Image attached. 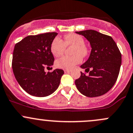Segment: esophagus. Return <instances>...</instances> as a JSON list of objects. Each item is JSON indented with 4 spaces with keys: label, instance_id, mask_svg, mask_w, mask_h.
Segmentation results:
<instances>
[{
    "label": "esophagus",
    "instance_id": "1",
    "mask_svg": "<svg viewBox=\"0 0 133 133\" xmlns=\"http://www.w3.org/2000/svg\"><path fill=\"white\" fill-rule=\"evenodd\" d=\"M64 72H65V73H69V72H71V70H65Z\"/></svg>",
    "mask_w": 133,
    "mask_h": 133
}]
</instances>
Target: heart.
Instances as JSON below:
<instances>
[{
  "instance_id": "obj_1",
  "label": "heart",
  "mask_w": 133,
  "mask_h": 133,
  "mask_svg": "<svg viewBox=\"0 0 133 133\" xmlns=\"http://www.w3.org/2000/svg\"><path fill=\"white\" fill-rule=\"evenodd\" d=\"M66 46H73L71 57L63 56L56 60L55 65L61 69L70 70L73 68L82 61V57L87 56L88 50L84 45V39L77 34H67L64 36V42L59 38H55L50 45V52L55 57H59L63 54Z\"/></svg>"
}]
</instances>
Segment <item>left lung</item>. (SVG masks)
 Returning a JSON list of instances; mask_svg holds the SVG:
<instances>
[{"label": "left lung", "instance_id": "left-lung-1", "mask_svg": "<svg viewBox=\"0 0 133 133\" xmlns=\"http://www.w3.org/2000/svg\"><path fill=\"white\" fill-rule=\"evenodd\" d=\"M76 32L87 38L91 50L88 59L81 66L88 75L81 72L75 84L79 92L85 96H101L117 81L122 63L121 53L111 36L94 30Z\"/></svg>", "mask_w": 133, "mask_h": 133}]
</instances>
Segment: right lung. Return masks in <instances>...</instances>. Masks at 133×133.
I'll return each mask as SVG.
<instances>
[{
    "label": "right lung",
    "instance_id": "add662e5",
    "mask_svg": "<svg viewBox=\"0 0 133 133\" xmlns=\"http://www.w3.org/2000/svg\"><path fill=\"white\" fill-rule=\"evenodd\" d=\"M57 32H46L28 36L15 45L13 50L12 68L20 86L32 96L50 95L57 90L64 71L56 69L45 72L53 65L54 57L50 45Z\"/></svg>",
    "mask_w": 133,
    "mask_h": 133
}]
</instances>
